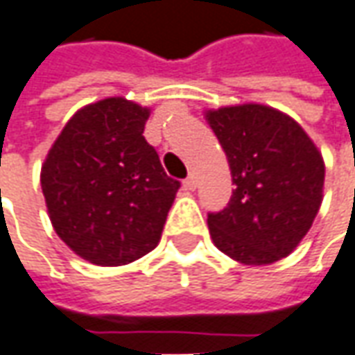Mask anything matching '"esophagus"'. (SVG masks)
Returning a JSON list of instances; mask_svg holds the SVG:
<instances>
[{"label":"esophagus","instance_id":"esophagus-1","mask_svg":"<svg viewBox=\"0 0 355 355\" xmlns=\"http://www.w3.org/2000/svg\"><path fill=\"white\" fill-rule=\"evenodd\" d=\"M196 184H198L196 175H190V177L182 182V188H184L187 192H194V190H196Z\"/></svg>","mask_w":355,"mask_h":355}]
</instances>
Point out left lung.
I'll return each mask as SVG.
<instances>
[{"mask_svg":"<svg viewBox=\"0 0 355 355\" xmlns=\"http://www.w3.org/2000/svg\"><path fill=\"white\" fill-rule=\"evenodd\" d=\"M227 155L235 190L227 208L208 214L214 245L241 264L288 257L322 202L324 161L293 118L264 105L206 112Z\"/></svg>","mask_w":355,"mask_h":355,"instance_id":"obj_1","label":"left lung"}]
</instances>
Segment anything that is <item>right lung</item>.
I'll return each mask as SVG.
<instances>
[{
  "label": "right lung",
  "instance_id": "1",
  "mask_svg": "<svg viewBox=\"0 0 355 355\" xmlns=\"http://www.w3.org/2000/svg\"><path fill=\"white\" fill-rule=\"evenodd\" d=\"M149 108L124 96L87 105L46 155L40 184L58 237L96 266L157 247L180 182L144 137Z\"/></svg>",
  "mask_w": 355,
  "mask_h": 355
}]
</instances>
